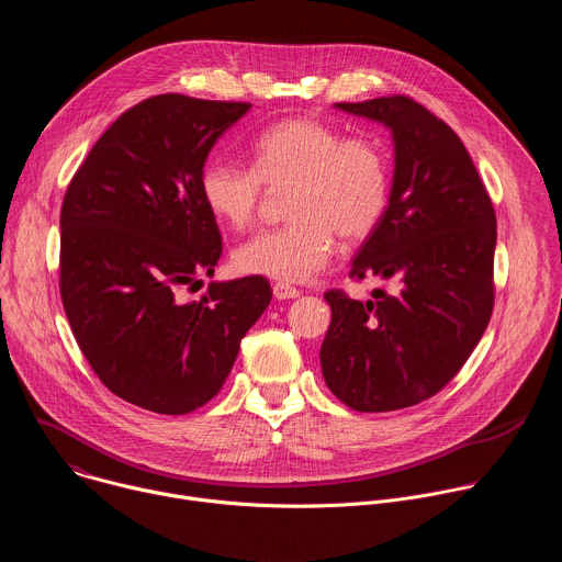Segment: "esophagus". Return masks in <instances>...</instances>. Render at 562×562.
Segmentation results:
<instances>
[{
    "label": "esophagus",
    "mask_w": 562,
    "mask_h": 562,
    "mask_svg": "<svg viewBox=\"0 0 562 562\" xmlns=\"http://www.w3.org/2000/svg\"><path fill=\"white\" fill-rule=\"evenodd\" d=\"M273 295H276V300H295V297L300 295V291H297L295 286H289V284H284V282H278V284L273 286Z\"/></svg>",
    "instance_id": "obj_1"
}]
</instances>
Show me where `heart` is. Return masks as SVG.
Listing matches in <instances>:
<instances>
[{
    "instance_id": "obj_1",
    "label": "heart",
    "mask_w": 562,
    "mask_h": 562,
    "mask_svg": "<svg viewBox=\"0 0 562 562\" xmlns=\"http://www.w3.org/2000/svg\"><path fill=\"white\" fill-rule=\"evenodd\" d=\"M262 184L291 187V222L245 239L233 251V265L239 273L280 282H306L323 271L336 235L345 243L371 235L389 200L382 148L369 137H342L313 117H289L262 131L251 142V169L217 157L200 176L206 209L231 228L254 222Z\"/></svg>"
}]
</instances>
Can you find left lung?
I'll list each match as a JSON object with an SVG mask.
<instances>
[{
	"label": "left lung",
	"mask_w": 562,
	"mask_h": 562,
	"mask_svg": "<svg viewBox=\"0 0 562 562\" xmlns=\"http://www.w3.org/2000/svg\"><path fill=\"white\" fill-rule=\"evenodd\" d=\"M389 128L393 180L351 278L393 284L375 300L329 291L319 349L327 386L356 412H393L438 393L483 338L494 308L496 213L460 137L418 102L336 104Z\"/></svg>",
	"instance_id": "1"
}]
</instances>
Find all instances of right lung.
<instances>
[{
	"mask_svg": "<svg viewBox=\"0 0 562 562\" xmlns=\"http://www.w3.org/2000/svg\"><path fill=\"white\" fill-rule=\"evenodd\" d=\"M249 109L178 93L144 100L111 124L66 189V317L98 378L142 409L182 416L206 405L271 302L260 276L180 297L220 260L200 176L220 135Z\"/></svg>",
	"mask_w": 562,
	"mask_h": 562,
	"instance_id": "obj_1",
	"label": "right lung"
}]
</instances>
